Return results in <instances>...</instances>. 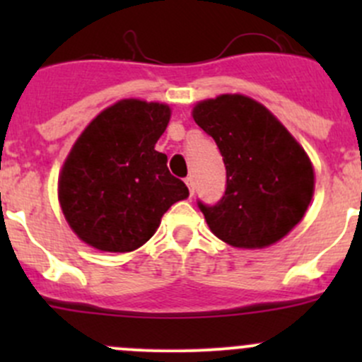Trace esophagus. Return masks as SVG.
<instances>
[{
    "label": "esophagus",
    "instance_id": "1",
    "mask_svg": "<svg viewBox=\"0 0 362 362\" xmlns=\"http://www.w3.org/2000/svg\"><path fill=\"white\" fill-rule=\"evenodd\" d=\"M185 184H187L189 192H191V196L194 194V178H192V177H187V178H185Z\"/></svg>",
    "mask_w": 362,
    "mask_h": 362
}]
</instances>
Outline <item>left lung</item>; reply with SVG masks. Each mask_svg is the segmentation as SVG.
I'll return each mask as SVG.
<instances>
[{
    "instance_id": "1",
    "label": "left lung",
    "mask_w": 362,
    "mask_h": 362,
    "mask_svg": "<svg viewBox=\"0 0 362 362\" xmlns=\"http://www.w3.org/2000/svg\"><path fill=\"white\" fill-rule=\"evenodd\" d=\"M226 166V191L215 204L198 199L211 233L240 249H262L298 224L313 194V168L289 131L261 103L222 94L192 110Z\"/></svg>"
}]
</instances>
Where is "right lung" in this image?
Segmentation results:
<instances>
[{"mask_svg":"<svg viewBox=\"0 0 362 362\" xmlns=\"http://www.w3.org/2000/svg\"><path fill=\"white\" fill-rule=\"evenodd\" d=\"M170 107L122 100L86 127L59 177L63 214L80 240L105 252H131L152 238L160 217L189 189L156 144Z\"/></svg>","mask_w":362,"mask_h":362,"instance_id":"add662e5","label":"right lung"}]
</instances>
